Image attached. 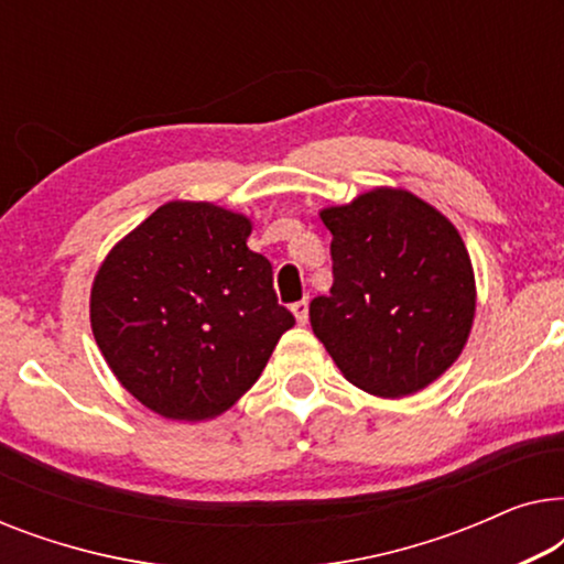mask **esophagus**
<instances>
[{
	"label": "esophagus",
	"mask_w": 564,
	"mask_h": 564,
	"mask_svg": "<svg viewBox=\"0 0 564 564\" xmlns=\"http://www.w3.org/2000/svg\"><path fill=\"white\" fill-rule=\"evenodd\" d=\"M292 313H295L300 326H305V323H307V297L297 300V303H292Z\"/></svg>",
	"instance_id": "esophagus-1"
}]
</instances>
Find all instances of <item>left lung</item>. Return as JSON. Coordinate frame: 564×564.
<instances>
[{
	"label": "left lung",
	"mask_w": 564,
	"mask_h": 564,
	"mask_svg": "<svg viewBox=\"0 0 564 564\" xmlns=\"http://www.w3.org/2000/svg\"><path fill=\"white\" fill-rule=\"evenodd\" d=\"M334 288L311 326L346 380L380 398L434 382L465 349L475 276L457 228L405 189H372L321 213Z\"/></svg>",
	"instance_id": "8db88e82"
}]
</instances>
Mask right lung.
I'll return each mask as SVG.
<instances>
[{"instance_id":"add662e5","label":"right lung","mask_w":564,"mask_h":564,"mask_svg":"<svg viewBox=\"0 0 564 564\" xmlns=\"http://www.w3.org/2000/svg\"><path fill=\"white\" fill-rule=\"evenodd\" d=\"M249 218L210 203H166L107 253L91 330L130 395L180 421L213 419L264 372L295 315Z\"/></svg>"}]
</instances>
